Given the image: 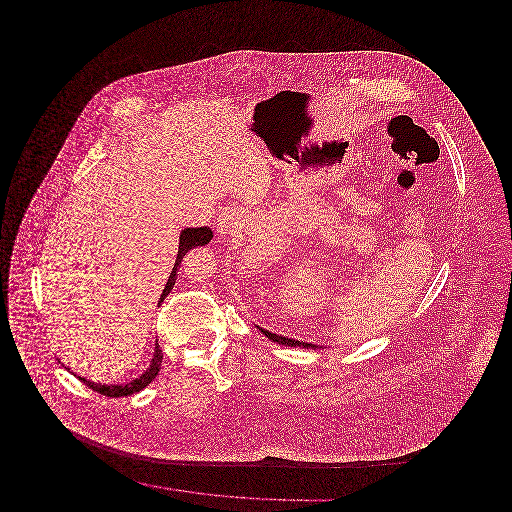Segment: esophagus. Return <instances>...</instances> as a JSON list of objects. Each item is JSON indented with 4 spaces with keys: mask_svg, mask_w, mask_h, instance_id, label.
<instances>
[{
    "mask_svg": "<svg viewBox=\"0 0 512 512\" xmlns=\"http://www.w3.org/2000/svg\"><path fill=\"white\" fill-rule=\"evenodd\" d=\"M244 224V215L240 207H224L219 213V222H217V232L222 236H230L234 232L240 230V226Z\"/></svg>",
    "mask_w": 512,
    "mask_h": 512,
    "instance_id": "obj_1",
    "label": "esophagus"
}]
</instances>
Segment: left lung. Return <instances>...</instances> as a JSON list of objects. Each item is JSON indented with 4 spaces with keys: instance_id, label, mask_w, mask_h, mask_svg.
Masks as SVG:
<instances>
[{
    "instance_id": "1",
    "label": "left lung",
    "mask_w": 512,
    "mask_h": 512,
    "mask_svg": "<svg viewBox=\"0 0 512 512\" xmlns=\"http://www.w3.org/2000/svg\"><path fill=\"white\" fill-rule=\"evenodd\" d=\"M261 332L267 336L268 340L278 341V343H282V345H290V347H317V345H313V343H305V341H297L292 340V338H284V336H278V334H272V332H268L265 328H261Z\"/></svg>"
}]
</instances>
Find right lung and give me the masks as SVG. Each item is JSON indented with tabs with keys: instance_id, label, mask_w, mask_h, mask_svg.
Returning a JSON list of instances; mask_svg holds the SVG:
<instances>
[{
	"instance_id": "right-lung-1",
	"label": "right lung",
	"mask_w": 512,
	"mask_h": 512,
	"mask_svg": "<svg viewBox=\"0 0 512 512\" xmlns=\"http://www.w3.org/2000/svg\"><path fill=\"white\" fill-rule=\"evenodd\" d=\"M211 238H213V232H211V228H207V226H201V228H186V230L180 234L178 257H176V263H174L171 276H169V282H167L165 290L161 293V301H159V303H163V299L171 293L172 286H174V282H176V272H178V267H180L184 255H186L192 247L209 244ZM161 363H163V351H161V347H159V343H157V345H155V355H153V359H151V365L147 368L146 374H142L140 378H136V380H132V382H128V384H122V386H101V384H94V382L84 380V378H80V380H82L90 390L98 391V393L105 395V397H126V395L138 393V391L144 390L146 386H149V384L155 380V376L159 374Z\"/></svg>"
}]
</instances>
